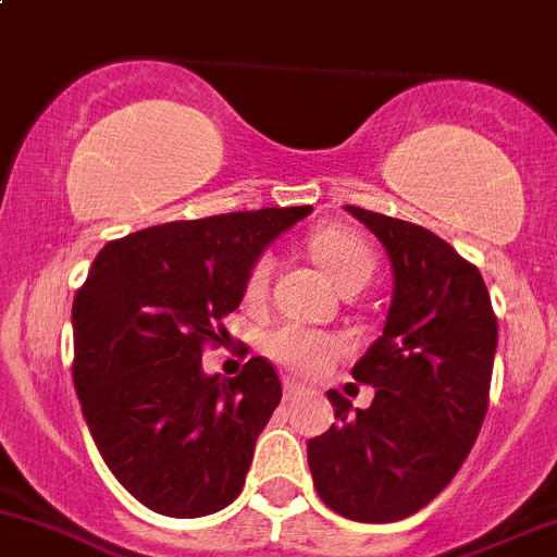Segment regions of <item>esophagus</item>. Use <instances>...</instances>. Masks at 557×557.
I'll return each instance as SVG.
<instances>
[{
  "label": "esophagus",
  "mask_w": 557,
  "mask_h": 557,
  "mask_svg": "<svg viewBox=\"0 0 557 557\" xmlns=\"http://www.w3.org/2000/svg\"><path fill=\"white\" fill-rule=\"evenodd\" d=\"M302 392H306V386H302V383H297L295 377H286V381H284V394H286V399L300 397Z\"/></svg>",
  "instance_id": "34e87169"
}]
</instances>
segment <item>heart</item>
<instances>
[{"instance_id": "heart-1", "label": "heart", "mask_w": 557, "mask_h": 557, "mask_svg": "<svg viewBox=\"0 0 557 557\" xmlns=\"http://www.w3.org/2000/svg\"><path fill=\"white\" fill-rule=\"evenodd\" d=\"M308 246H311L313 260L324 268L326 276L335 281L341 289L357 284L364 286L367 278L375 271V251H372V246L362 236L343 231V227H324V231L313 233ZM271 276L273 255L265 251V255H260L251 262L249 276H246V300H260L268 292ZM265 346L276 362L286 364L295 372H302V375L319 372L341 351V343L335 337L300 324H284L273 330L268 335Z\"/></svg>"}]
</instances>
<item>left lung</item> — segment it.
Here are the masks:
<instances>
[{
    "label": "left lung",
    "instance_id": "1",
    "mask_svg": "<svg viewBox=\"0 0 557 557\" xmlns=\"http://www.w3.org/2000/svg\"><path fill=\"white\" fill-rule=\"evenodd\" d=\"M386 246L394 297L383 335L354 364L367 410L326 392L335 421L308 440L321 502L359 523H394L456 478L488 412L498 324L478 265L416 222L346 206Z\"/></svg>",
    "mask_w": 557,
    "mask_h": 557
}]
</instances>
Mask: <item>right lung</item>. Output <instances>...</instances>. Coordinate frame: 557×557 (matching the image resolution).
I'll list each match as a JSON object with an SVG mask.
<instances>
[{
  "instance_id": "right-lung-1",
  "label": "right lung",
  "mask_w": 557,
  "mask_h": 557,
  "mask_svg": "<svg viewBox=\"0 0 557 557\" xmlns=\"http://www.w3.org/2000/svg\"><path fill=\"white\" fill-rule=\"evenodd\" d=\"M311 206L165 222L109 240L74 295V392L94 443L152 512L200 518L246 483L255 443L281 403L276 367L251 357L206 375V346L268 244Z\"/></svg>"
}]
</instances>
